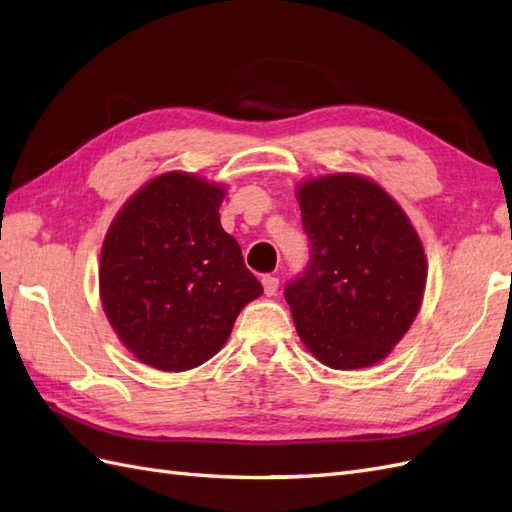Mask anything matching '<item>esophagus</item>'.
<instances>
[{"instance_id": "esophagus-1", "label": "esophagus", "mask_w": 512, "mask_h": 512, "mask_svg": "<svg viewBox=\"0 0 512 512\" xmlns=\"http://www.w3.org/2000/svg\"><path fill=\"white\" fill-rule=\"evenodd\" d=\"M261 285H264V292L266 296H274L279 290V279L277 277H270V274H266L264 279H261Z\"/></svg>"}]
</instances>
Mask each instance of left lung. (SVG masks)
I'll use <instances>...</instances> for the list:
<instances>
[{
  "label": "left lung",
  "instance_id": "obj_1",
  "mask_svg": "<svg viewBox=\"0 0 512 512\" xmlns=\"http://www.w3.org/2000/svg\"><path fill=\"white\" fill-rule=\"evenodd\" d=\"M311 244L307 270L285 285L296 331L333 370L383 361L413 324L426 287V255L402 207L359 175L298 186Z\"/></svg>",
  "mask_w": 512,
  "mask_h": 512
}]
</instances>
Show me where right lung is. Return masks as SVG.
I'll use <instances>...</instances> for the list:
<instances>
[{
	"label": "right lung",
	"mask_w": 512,
	"mask_h": 512,
	"mask_svg": "<svg viewBox=\"0 0 512 512\" xmlns=\"http://www.w3.org/2000/svg\"><path fill=\"white\" fill-rule=\"evenodd\" d=\"M225 188L164 173L123 205L101 246L103 311L127 350L183 372L225 346L238 313L264 294L220 225Z\"/></svg>",
	"instance_id": "right-lung-1"
}]
</instances>
